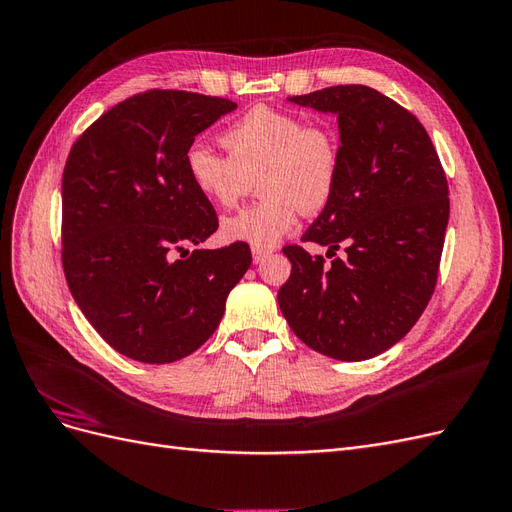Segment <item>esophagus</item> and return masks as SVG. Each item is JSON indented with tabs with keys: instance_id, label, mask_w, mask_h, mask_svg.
Returning <instances> with one entry per match:
<instances>
[{
	"instance_id": "34e87169",
	"label": "esophagus",
	"mask_w": 512,
	"mask_h": 512,
	"mask_svg": "<svg viewBox=\"0 0 512 512\" xmlns=\"http://www.w3.org/2000/svg\"><path fill=\"white\" fill-rule=\"evenodd\" d=\"M269 254H271L269 250H258V247H254V250H252V258H254V262H256V265H258V262H262V260H265V258H267Z\"/></svg>"
}]
</instances>
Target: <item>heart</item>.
<instances>
[{"label": "heart", "mask_w": 512, "mask_h": 512, "mask_svg": "<svg viewBox=\"0 0 512 512\" xmlns=\"http://www.w3.org/2000/svg\"><path fill=\"white\" fill-rule=\"evenodd\" d=\"M228 156L194 143L183 166L192 188L218 207H232L252 188L262 196L222 222L228 241L273 247L297 224L331 203L342 175V143L333 126L256 106L220 134Z\"/></svg>", "instance_id": "1"}]
</instances>
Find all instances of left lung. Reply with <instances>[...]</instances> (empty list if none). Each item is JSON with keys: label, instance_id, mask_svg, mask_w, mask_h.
Wrapping results in <instances>:
<instances>
[{"label": "left lung", "instance_id": "obj_1", "mask_svg": "<svg viewBox=\"0 0 512 512\" xmlns=\"http://www.w3.org/2000/svg\"><path fill=\"white\" fill-rule=\"evenodd\" d=\"M290 102L337 115L342 175L303 241L346 247L324 265L301 245L277 292L290 329L337 361H365L395 346L421 318L438 282L448 183L423 123L365 85H337Z\"/></svg>", "mask_w": 512, "mask_h": 512}]
</instances>
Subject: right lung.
<instances>
[{
	"instance_id": "add662e5",
	"label": "right lung",
	"mask_w": 512,
	"mask_h": 512,
	"mask_svg": "<svg viewBox=\"0 0 512 512\" xmlns=\"http://www.w3.org/2000/svg\"><path fill=\"white\" fill-rule=\"evenodd\" d=\"M235 108L151 89L106 111L70 149L61 179L66 282L91 327L128 359L164 365L198 350L252 265L239 241L185 250L218 230L213 205L185 175V151Z\"/></svg>"
}]
</instances>
